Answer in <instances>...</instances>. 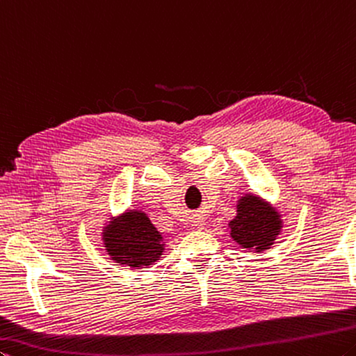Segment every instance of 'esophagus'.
Listing matches in <instances>:
<instances>
[{
    "label": "esophagus",
    "mask_w": 356,
    "mask_h": 356,
    "mask_svg": "<svg viewBox=\"0 0 356 356\" xmlns=\"http://www.w3.org/2000/svg\"><path fill=\"white\" fill-rule=\"evenodd\" d=\"M197 225H203V220H197Z\"/></svg>",
    "instance_id": "1"
}]
</instances>
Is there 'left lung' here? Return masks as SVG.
Masks as SVG:
<instances>
[{
  "mask_svg": "<svg viewBox=\"0 0 356 356\" xmlns=\"http://www.w3.org/2000/svg\"><path fill=\"white\" fill-rule=\"evenodd\" d=\"M281 229L277 213L259 197H243L238 205V216L230 222V235L240 246L265 250L275 241Z\"/></svg>",
  "mask_w": 356,
  "mask_h": 356,
  "instance_id": "8db88e82",
  "label": "left lung"
}]
</instances>
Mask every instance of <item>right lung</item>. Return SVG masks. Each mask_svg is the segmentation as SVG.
<instances>
[{
  "instance_id": "obj_1",
  "label": "right lung",
  "mask_w": 356,
  "mask_h": 356,
  "mask_svg": "<svg viewBox=\"0 0 356 356\" xmlns=\"http://www.w3.org/2000/svg\"><path fill=\"white\" fill-rule=\"evenodd\" d=\"M106 248L116 264L129 268L148 266L162 254V236L145 213L131 211L107 227Z\"/></svg>"
}]
</instances>
